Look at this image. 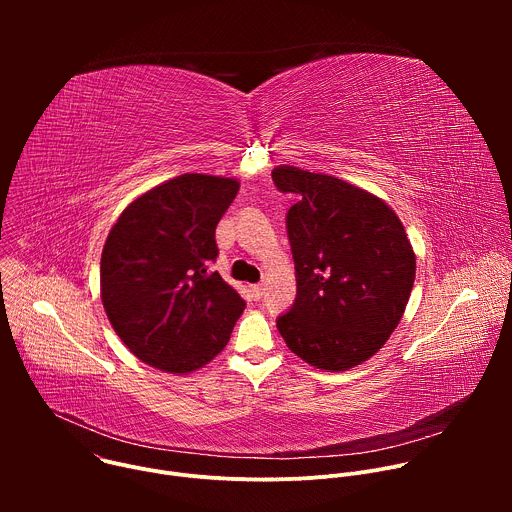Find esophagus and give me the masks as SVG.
Returning a JSON list of instances; mask_svg holds the SVG:
<instances>
[{
	"instance_id": "34e87169",
	"label": "esophagus",
	"mask_w": 512,
	"mask_h": 512,
	"mask_svg": "<svg viewBox=\"0 0 512 512\" xmlns=\"http://www.w3.org/2000/svg\"><path fill=\"white\" fill-rule=\"evenodd\" d=\"M251 296H253V300H261L263 298V294H265V285L263 283H255V285H251Z\"/></svg>"
}]
</instances>
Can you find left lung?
Listing matches in <instances>:
<instances>
[{"mask_svg": "<svg viewBox=\"0 0 512 512\" xmlns=\"http://www.w3.org/2000/svg\"><path fill=\"white\" fill-rule=\"evenodd\" d=\"M296 194L285 229L298 296L277 318L287 348L324 371L371 358L397 328L415 281V255L399 216L371 192L294 166L271 172Z\"/></svg>", "mask_w": 512, "mask_h": 512, "instance_id": "8db88e82", "label": "left lung"}]
</instances>
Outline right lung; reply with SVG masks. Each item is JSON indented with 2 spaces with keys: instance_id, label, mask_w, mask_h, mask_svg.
I'll list each match as a JSON object with an SVG mask.
<instances>
[{
  "instance_id": "right-lung-1",
  "label": "right lung",
  "mask_w": 512,
  "mask_h": 512,
  "mask_svg": "<svg viewBox=\"0 0 512 512\" xmlns=\"http://www.w3.org/2000/svg\"><path fill=\"white\" fill-rule=\"evenodd\" d=\"M239 192L221 176L182 174L133 200L101 255V300L145 364L190 373L221 352L245 300L210 265L214 231Z\"/></svg>"
}]
</instances>
